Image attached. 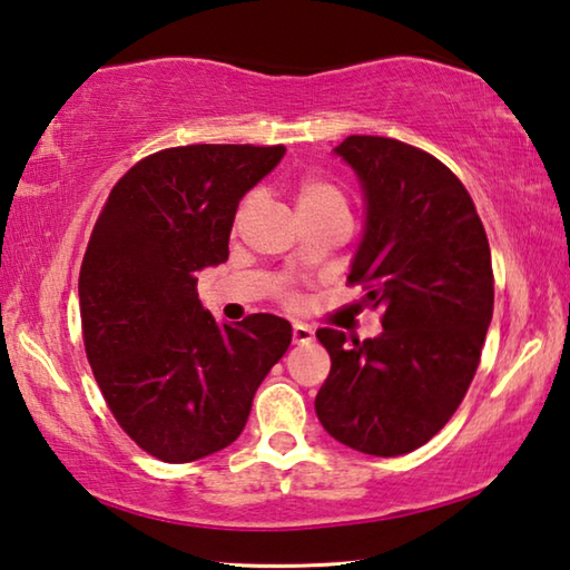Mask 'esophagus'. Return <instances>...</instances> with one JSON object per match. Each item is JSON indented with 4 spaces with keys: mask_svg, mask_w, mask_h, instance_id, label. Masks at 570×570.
<instances>
[{
    "mask_svg": "<svg viewBox=\"0 0 570 570\" xmlns=\"http://www.w3.org/2000/svg\"><path fill=\"white\" fill-rule=\"evenodd\" d=\"M292 336H294V344H308V342H314V330L312 326L296 322L292 330Z\"/></svg>",
    "mask_w": 570,
    "mask_h": 570,
    "instance_id": "34e87169",
    "label": "esophagus"
}]
</instances>
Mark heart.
I'll return each instance as SVG.
<instances>
[{
    "mask_svg": "<svg viewBox=\"0 0 570 570\" xmlns=\"http://www.w3.org/2000/svg\"><path fill=\"white\" fill-rule=\"evenodd\" d=\"M256 206V196L250 193L244 200H240L234 216V228L244 226L250 210ZM296 206L298 214L306 218L326 216V214H346L350 216V200H346V193L342 186H336L332 178L320 176V173H306L296 180ZM292 298V296H288Z\"/></svg>",
    "mask_w": 570,
    "mask_h": 570,
    "instance_id": "heart-1",
    "label": "heart"
}]
</instances>
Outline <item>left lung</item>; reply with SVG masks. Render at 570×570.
<instances>
[{"label": "left lung", "mask_w": 570, "mask_h": 570, "mask_svg": "<svg viewBox=\"0 0 570 570\" xmlns=\"http://www.w3.org/2000/svg\"><path fill=\"white\" fill-rule=\"evenodd\" d=\"M336 156L366 200L346 282L384 306V332L364 342L316 332L332 370L314 407L342 445L394 458L435 438L465 397L493 320V262L475 204L445 163L380 135H350Z\"/></svg>", "instance_id": "obj_1"}]
</instances>
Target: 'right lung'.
<instances>
[{
	"label": "right lung",
	"instance_id": "1",
	"mask_svg": "<svg viewBox=\"0 0 570 570\" xmlns=\"http://www.w3.org/2000/svg\"><path fill=\"white\" fill-rule=\"evenodd\" d=\"M284 146H180L115 183L85 250V354L135 445L163 462L218 452L246 428L250 402L292 344V324L250 314L218 326L198 272L228 258L238 200Z\"/></svg>",
	"mask_w": 570,
	"mask_h": 570
}]
</instances>
